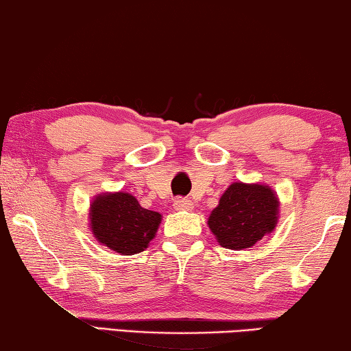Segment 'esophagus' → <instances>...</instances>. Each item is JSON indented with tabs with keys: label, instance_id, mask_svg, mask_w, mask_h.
Returning <instances> with one entry per match:
<instances>
[{
	"label": "esophagus",
	"instance_id": "esophagus-1",
	"mask_svg": "<svg viewBox=\"0 0 351 351\" xmlns=\"http://www.w3.org/2000/svg\"><path fill=\"white\" fill-rule=\"evenodd\" d=\"M174 208L177 211H189V210L194 208V202L191 199H185V197L176 199L174 200Z\"/></svg>",
	"mask_w": 351,
	"mask_h": 351
}]
</instances>
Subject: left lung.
Returning <instances> with one entry per match:
<instances>
[{"mask_svg":"<svg viewBox=\"0 0 351 351\" xmlns=\"http://www.w3.org/2000/svg\"><path fill=\"white\" fill-rule=\"evenodd\" d=\"M278 208V197L271 186L234 182L211 211L208 227L226 249H249L274 232Z\"/></svg>","mask_w":351,"mask_h":351,"instance_id":"left-lung-1","label":"left lung"}]
</instances>
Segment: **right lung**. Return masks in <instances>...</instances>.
<instances>
[{"mask_svg": "<svg viewBox=\"0 0 351 351\" xmlns=\"http://www.w3.org/2000/svg\"><path fill=\"white\" fill-rule=\"evenodd\" d=\"M160 222L162 215L143 208L129 193H104L90 204L93 237L121 255H135L147 249Z\"/></svg>", "mask_w": 351, "mask_h": 351, "instance_id": "add662e5", "label": "right lung"}]
</instances>
